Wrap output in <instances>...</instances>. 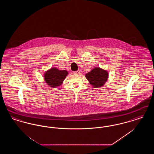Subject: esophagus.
I'll use <instances>...</instances> for the list:
<instances>
[{
    "label": "esophagus",
    "mask_w": 154,
    "mask_h": 154,
    "mask_svg": "<svg viewBox=\"0 0 154 154\" xmlns=\"http://www.w3.org/2000/svg\"><path fill=\"white\" fill-rule=\"evenodd\" d=\"M80 73V70H77L76 72H73V74H79Z\"/></svg>",
    "instance_id": "obj_1"
}]
</instances>
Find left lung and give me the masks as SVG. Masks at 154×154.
Returning <instances> with one entry per match:
<instances>
[{
	"label": "left lung",
	"mask_w": 154,
	"mask_h": 154,
	"mask_svg": "<svg viewBox=\"0 0 154 154\" xmlns=\"http://www.w3.org/2000/svg\"><path fill=\"white\" fill-rule=\"evenodd\" d=\"M85 75L92 87L99 88L103 87L107 82L109 78V72L97 67H94Z\"/></svg>",
	"instance_id": "obj_1"
}]
</instances>
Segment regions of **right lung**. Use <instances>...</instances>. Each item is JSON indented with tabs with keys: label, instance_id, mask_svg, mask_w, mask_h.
Segmentation results:
<instances>
[{
	"label": "right lung",
	"instance_id": "obj_1",
	"mask_svg": "<svg viewBox=\"0 0 154 154\" xmlns=\"http://www.w3.org/2000/svg\"><path fill=\"white\" fill-rule=\"evenodd\" d=\"M68 74L65 70H60L56 67H52L44 73V81L52 88H57L62 84Z\"/></svg>",
	"mask_w": 154,
	"mask_h": 154
}]
</instances>
